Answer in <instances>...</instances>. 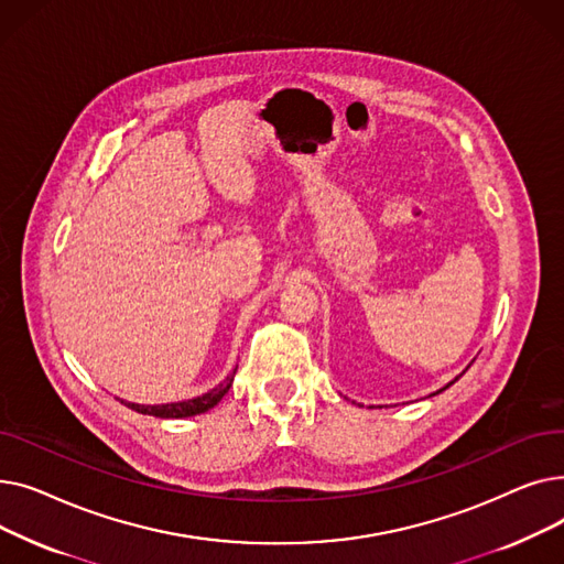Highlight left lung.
Listing matches in <instances>:
<instances>
[{"mask_svg":"<svg viewBox=\"0 0 564 564\" xmlns=\"http://www.w3.org/2000/svg\"><path fill=\"white\" fill-rule=\"evenodd\" d=\"M468 368H470V364H468V366H466V370H468ZM466 370H464V372H466ZM464 372H462V375H464ZM462 375H457V377H455V379H453V381H451V383H446V387H443V389H441V391H446V389H448V387H453V383H455V381H457V379H459V377H462ZM441 391H436V393H441ZM359 406H361V404H359Z\"/></svg>","mask_w":564,"mask_h":564,"instance_id":"left-lung-1","label":"left lung"}]
</instances>
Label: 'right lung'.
Here are the masks:
<instances>
[{
  "label": "right lung",
  "mask_w": 564,
  "mask_h": 564,
  "mask_svg": "<svg viewBox=\"0 0 564 564\" xmlns=\"http://www.w3.org/2000/svg\"><path fill=\"white\" fill-rule=\"evenodd\" d=\"M237 370V368H235ZM235 370L228 372L224 377L221 383H217L215 389H210L203 395H196L192 400H183V402H169V404H137V402H126L121 400V404H126L128 409L143 413V416H155V419H189V416H198V413L210 411L215 404L221 402V398L228 393Z\"/></svg>",
  "instance_id": "right-lung-1"
}]
</instances>
